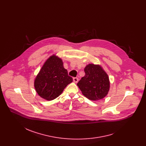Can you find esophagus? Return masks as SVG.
<instances>
[{"label": "esophagus", "instance_id": "34e87169", "mask_svg": "<svg viewBox=\"0 0 146 146\" xmlns=\"http://www.w3.org/2000/svg\"><path fill=\"white\" fill-rule=\"evenodd\" d=\"M78 78H76V77H74V78H73V82H74V83H77L78 82Z\"/></svg>", "mask_w": 146, "mask_h": 146}]
</instances>
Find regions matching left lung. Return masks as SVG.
Segmentation results:
<instances>
[{"label": "left lung", "mask_w": 146, "mask_h": 146, "mask_svg": "<svg viewBox=\"0 0 146 146\" xmlns=\"http://www.w3.org/2000/svg\"><path fill=\"white\" fill-rule=\"evenodd\" d=\"M85 75L77 83L82 94L91 100L104 98L110 89L107 74L98 65L89 64L84 68Z\"/></svg>", "instance_id": "8db88e82"}]
</instances>
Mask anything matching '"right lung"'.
Masks as SVG:
<instances>
[{
	"label": "right lung",
	"mask_w": 146,
	"mask_h": 146,
	"mask_svg": "<svg viewBox=\"0 0 146 146\" xmlns=\"http://www.w3.org/2000/svg\"><path fill=\"white\" fill-rule=\"evenodd\" d=\"M72 82L62 60L53 55L47 60L36 77L35 89L40 97L50 101L59 96Z\"/></svg>",
	"instance_id": "obj_1"
}]
</instances>
